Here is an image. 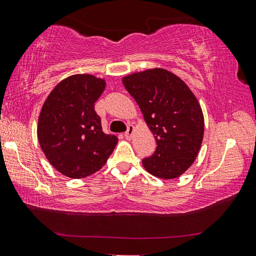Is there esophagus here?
Returning a JSON list of instances; mask_svg holds the SVG:
<instances>
[{"label": "esophagus", "instance_id": "1", "mask_svg": "<svg viewBox=\"0 0 256 256\" xmlns=\"http://www.w3.org/2000/svg\"><path fill=\"white\" fill-rule=\"evenodd\" d=\"M133 134H134V126H133V125H128V131L125 132V134H124L125 138H126V139H132Z\"/></svg>", "mask_w": 256, "mask_h": 256}]
</instances>
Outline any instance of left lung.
Here are the masks:
<instances>
[{
	"label": "left lung",
	"instance_id": "obj_1",
	"mask_svg": "<svg viewBox=\"0 0 256 256\" xmlns=\"http://www.w3.org/2000/svg\"><path fill=\"white\" fill-rule=\"evenodd\" d=\"M154 134L155 152L142 160L152 176L174 179L196 161L204 132L201 106L184 80L166 68L134 72L122 79Z\"/></svg>",
	"mask_w": 256,
	"mask_h": 256
}]
</instances>
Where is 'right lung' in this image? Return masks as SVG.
Masks as SVG:
<instances>
[{
    "mask_svg": "<svg viewBox=\"0 0 256 256\" xmlns=\"http://www.w3.org/2000/svg\"><path fill=\"white\" fill-rule=\"evenodd\" d=\"M106 80L79 74L60 80L44 102L38 120V140L49 163L72 179L101 169L115 150L116 136L102 131L94 104Z\"/></svg>",
    "mask_w": 256,
    "mask_h": 256,
    "instance_id": "1",
    "label": "right lung"
}]
</instances>
